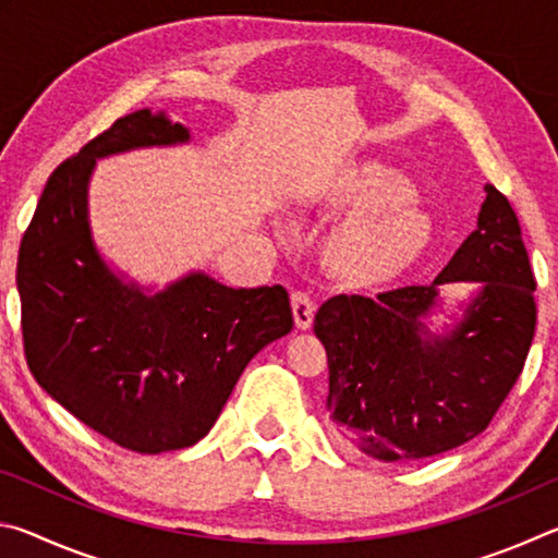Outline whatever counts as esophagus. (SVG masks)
Here are the masks:
<instances>
[{
  "instance_id": "34e87169",
  "label": "esophagus",
  "mask_w": 558,
  "mask_h": 558,
  "mask_svg": "<svg viewBox=\"0 0 558 558\" xmlns=\"http://www.w3.org/2000/svg\"><path fill=\"white\" fill-rule=\"evenodd\" d=\"M290 305H292V317H295V325L298 329H307L313 325V317H315V302L313 298L307 295V292L295 290L290 295Z\"/></svg>"
}]
</instances>
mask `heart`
Returning a JSON list of instances; mask_svg holds the SVG:
<instances>
[{
  "mask_svg": "<svg viewBox=\"0 0 558 558\" xmlns=\"http://www.w3.org/2000/svg\"><path fill=\"white\" fill-rule=\"evenodd\" d=\"M403 174L381 165L347 167L325 186V206L352 216L327 248V268L347 288L399 280L426 248L430 223Z\"/></svg>",
  "mask_w": 558,
  "mask_h": 558,
  "instance_id": "heart-1",
  "label": "heart"
}]
</instances>
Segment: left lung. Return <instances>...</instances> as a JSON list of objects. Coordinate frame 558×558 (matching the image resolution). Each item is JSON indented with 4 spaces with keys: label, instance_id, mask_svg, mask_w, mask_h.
<instances>
[{
    "label": "left lung",
    "instance_id": "left-lung-1",
    "mask_svg": "<svg viewBox=\"0 0 558 558\" xmlns=\"http://www.w3.org/2000/svg\"><path fill=\"white\" fill-rule=\"evenodd\" d=\"M485 192L477 229L433 286L337 295L317 310L329 418L374 458L421 460L475 438L524 369L536 278L512 204L493 184ZM458 279L480 281L478 298L448 338H430L420 319L435 288Z\"/></svg>",
    "mask_w": 558,
    "mask_h": 558
}]
</instances>
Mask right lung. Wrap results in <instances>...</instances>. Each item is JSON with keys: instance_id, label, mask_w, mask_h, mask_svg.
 <instances>
[{"instance_id": "obj_1", "label": "right lung", "mask_w": 558, "mask_h": 558, "mask_svg": "<svg viewBox=\"0 0 558 558\" xmlns=\"http://www.w3.org/2000/svg\"><path fill=\"white\" fill-rule=\"evenodd\" d=\"M186 140L162 112L112 122L53 169L16 260L34 379L88 428L149 456L202 440L245 364L292 329L282 286L235 290L192 272L147 298L98 256L86 209L96 157Z\"/></svg>"}]
</instances>
